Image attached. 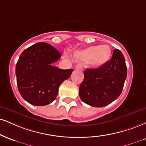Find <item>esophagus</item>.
I'll return each instance as SVG.
<instances>
[{
  "mask_svg": "<svg viewBox=\"0 0 146 146\" xmlns=\"http://www.w3.org/2000/svg\"><path fill=\"white\" fill-rule=\"evenodd\" d=\"M75 70H82V66L80 64H77V65L75 66Z\"/></svg>",
  "mask_w": 146,
  "mask_h": 146,
  "instance_id": "obj_1",
  "label": "esophagus"
}]
</instances>
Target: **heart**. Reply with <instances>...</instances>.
Here are the masks:
<instances>
[{"instance_id":"heart-1","label":"heart","mask_w":146,"mask_h":146,"mask_svg":"<svg viewBox=\"0 0 146 146\" xmlns=\"http://www.w3.org/2000/svg\"><path fill=\"white\" fill-rule=\"evenodd\" d=\"M111 55L110 47L107 45L91 46L74 54L75 59L85 62H90L94 68L103 66L110 60Z\"/></svg>"}]
</instances>
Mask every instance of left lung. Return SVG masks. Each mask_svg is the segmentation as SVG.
<instances>
[{
	"mask_svg": "<svg viewBox=\"0 0 146 146\" xmlns=\"http://www.w3.org/2000/svg\"><path fill=\"white\" fill-rule=\"evenodd\" d=\"M80 86V97L86 104L102 108L111 103L122 93L127 76L125 58L115 49L111 60L96 68H87Z\"/></svg>",
	"mask_w": 146,
	"mask_h": 146,
	"instance_id": "8db88e82",
	"label": "left lung"
}]
</instances>
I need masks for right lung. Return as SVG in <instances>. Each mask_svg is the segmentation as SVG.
I'll return each mask as SVG.
<instances>
[{
    "label": "right lung",
    "mask_w": 146,
    "mask_h": 146,
    "mask_svg": "<svg viewBox=\"0 0 146 146\" xmlns=\"http://www.w3.org/2000/svg\"><path fill=\"white\" fill-rule=\"evenodd\" d=\"M60 57L58 51L44 42L35 43L21 54L15 67L17 85L30 104L43 106L56 99L60 85L73 71L52 65Z\"/></svg>",
    "instance_id": "add662e5"
}]
</instances>
